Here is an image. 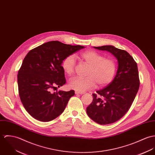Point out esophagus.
<instances>
[{"mask_svg":"<svg viewBox=\"0 0 155 155\" xmlns=\"http://www.w3.org/2000/svg\"><path fill=\"white\" fill-rule=\"evenodd\" d=\"M75 93L76 94H84V92H80V91H75Z\"/></svg>","mask_w":155,"mask_h":155,"instance_id":"esophagus-1","label":"esophagus"}]
</instances>
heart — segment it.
<instances>
[{
  "label": "heart",
  "instance_id": "obj_1",
  "mask_svg": "<svg viewBox=\"0 0 155 155\" xmlns=\"http://www.w3.org/2000/svg\"><path fill=\"white\" fill-rule=\"evenodd\" d=\"M77 57L89 66L87 72V77L72 79L69 83L71 88L78 91L84 92L94 88L97 83L99 86H104L112 81L117 70L116 64L112 59L104 58L103 54L91 50L82 52ZM62 67L66 74L73 75L75 69L74 56L70 55L65 58Z\"/></svg>",
  "mask_w": 155,
  "mask_h": 155
}]
</instances>
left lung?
Listing matches in <instances>:
<instances>
[{
	"label": "left lung",
	"instance_id": "left-lung-1",
	"mask_svg": "<svg viewBox=\"0 0 155 155\" xmlns=\"http://www.w3.org/2000/svg\"><path fill=\"white\" fill-rule=\"evenodd\" d=\"M94 48L110 52L118 60V67L114 80L103 89L92 94L93 100L86 109L94 122L107 125L119 120L128 112L140 86L137 63L124 50L113 46Z\"/></svg>",
	"mask_w": 155,
	"mask_h": 155
}]
</instances>
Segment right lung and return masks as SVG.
<instances>
[{"mask_svg":"<svg viewBox=\"0 0 155 155\" xmlns=\"http://www.w3.org/2000/svg\"><path fill=\"white\" fill-rule=\"evenodd\" d=\"M84 48L51 41L27 54L18 73V91L24 108L34 118L48 122L64 112L75 91L52 90L66 83L61 65L65 58Z\"/></svg>","mask_w":155,"mask_h":155,"instance_id":"right-lung-1","label":"right lung"}]
</instances>
